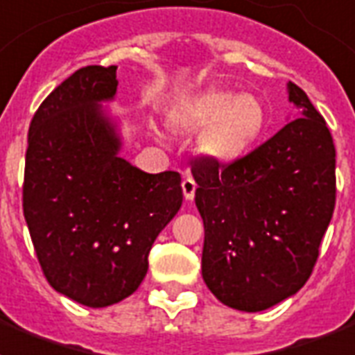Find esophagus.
I'll return each instance as SVG.
<instances>
[{
	"label": "esophagus",
	"instance_id": "esophagus-1",
	"mask_svg": "<svg viewBox=\"0 0 355 355\" xmlns=\"http://www.w3.org/2000/svg\"><path fill=\"white\" fill-rule=\"evenodd\" d=\"M196 188H198V184H196V180H193V178L188 177L182 180V191H184V198L188 199V201H191L193 196H196Z\"/></svg>",
	"mask_w": 355,
	"mask_h": 355
}]
</instances>
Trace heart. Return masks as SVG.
Returning a JSON list of instances; mask_svg holds the SVG:
<instances>
[{
	"mask_svg": "<svg viewBox=\"0 0 355 355\" xmlns=\"http://www.w3.org/2000/svg\"><path fill=\"white\" fill-rule=\"evenodd\" d=\"M175 128L209 130L203 150L216 162L230 164L256 143L265 128V109L256 97L231 90H209L173 112Z\"/></svg>",
	"mask_w": 355,
	"mask_h": 355,
	"instance_id": "b5f03b06",
	"label": "heart"
}]
</instances>
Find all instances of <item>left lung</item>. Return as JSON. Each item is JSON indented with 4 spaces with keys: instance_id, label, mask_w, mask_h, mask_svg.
I'll return each mask as SVG.
<instances>
[{
    "instance_id": "left-lung-1",
    "label": "left lung",
    "mask_w": 355,
    "mask_h": 355,
    "mask_svg": "<svg viewBox=\"0 0 355 355\" xmlns=\"http://www.w3.org/2000/svg\"><path fill=\"white\" fill-rule=\"evenodd\" d=\"M288 94L301 118L231 164H191L203 280L237 311H265L303 288L335 209L329 128L297 84L288 83Z\"/></svg>"
}]
</instances>
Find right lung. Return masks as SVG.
Listing matches in <instances>:
<instances>
[{
  "instance_id": "add662e5",
  "label": "right lung",
  "mask_w": 355,
  "mask_h": 355,
  "mask_svg": "<svg viewBox=\"0 0 355 355\" xmlns=\"http://www.w3.org/2000/svg\"><path fill=\"white\" fill-rule=\"evenodd\" d=\"M116 86V65L75 71L33 114L26 150L24 218L43 275L92 309L137 290L152 244L182 205L177 171L150 175L118 156L101 107Z\"/></svg>"
}]
</instances>
